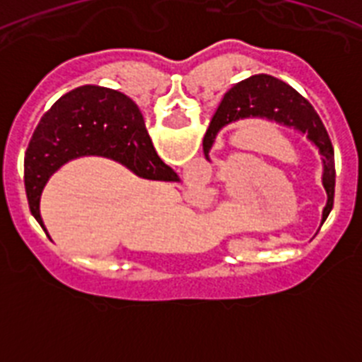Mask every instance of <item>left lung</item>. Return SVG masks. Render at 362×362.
Masks as SVG:
<instances>
[{
  "label": "left lung",
  "instance_id": "left-lung-1",
  "mask_svg": "<svg viewBox=\"0 0 362 362\" xmlns=\"http://www.w3.org/2000/svg\"><path fill=\"white\" fill-rule=\"evenodd\" d=\"M246 117H263L268 121L284 124L288 129L306 134L310 141L319 148L322 156V187L326 190V206L322 210V221L328 217L334 206L335 194V161L334 146L330 136L317 112L292 86L268 74H255L250 78L235 83L221 99L219 107L214 114L210 127L204 136V152L209 153L216 141L217 134Z\"/></svg>",
  "mask_w": 362,
  "mask_h": 362
}]
</instances>
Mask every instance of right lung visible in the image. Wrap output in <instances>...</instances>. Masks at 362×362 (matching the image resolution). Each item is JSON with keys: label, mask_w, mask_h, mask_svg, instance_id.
I'll list each match as a JSON object with an SVG mask.
<instances>
[{"label": "right lung", "mask_w": 362, "mask_h": 362, "mask_svg": "<svg viewBox=\"0 0 362 362\" xmlns=\"http://www.w3.org/2000/svg\"><path fill=\"white\" fill-rule=\"evenodd\" d=\"M83 156L119 161L139 177L177 181L153 148L143 114L129 95L98 85L78 86L45 112L25 153L28 206L45 232L41 192L59 166Z\"/></svg>", "instance_id": "add662e5"}]
</instances>
